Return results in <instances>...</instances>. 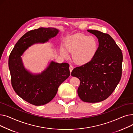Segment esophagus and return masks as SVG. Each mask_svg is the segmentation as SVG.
<instances>
[{"label":"esophagus","instance_id":"1","mask_svg":"<svg viewBox=\"0 0 133 133\" xmlns=\"http://www.w3.org/2000/svg\"><path fill=\"white\" fill-rule=\"evenodd\" d=\"M73 69V67L72 66L70 65V66H69V71H70L71 73L72 72V71Z\"/></svg>","mask_w":133,"mask_h":133}]
</instances>
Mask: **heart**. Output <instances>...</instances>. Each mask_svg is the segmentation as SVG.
<instances>
[{
    "instance_id": "obj_1",
    "label": "heart",
    "mask_w": 133,
    "mask_h": 133,
    "mask_svg": "<svg viewBox=\"0 0 133 133\" xmlns=\"http://www.w3.org/2000/svg\"><path fill=\"white\" fill-rule=\"evenodd\" d=\"M97 50L98 43L94 37L78 33L67 39L65 48L61 47L60 52L64 57H68V52L73 53L74 62L78 65H83L93 60Z\"/></svg>"
}]
</instances>
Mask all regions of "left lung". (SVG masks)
I'll use <instances>...</instances> for the list:
<instances>
[{"mask_svg": "<svg viewBox=\"0 0 133 133\" xmlns=\"http://www.w3.org/2000/svg\"><path fill=\"white\" fill-rule=\"evenodd\" d=\"M87 31L98 39V50L91 61L75 68L71 75L80 81L78 94L81 100L95 103L108 98L119 83L123 55L109 34L97 30Z\"/></svg>", "mask_w": 133, "mask_h": 133, "instance_id": "1", "label": "left lung"}]
</instances>
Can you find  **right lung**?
<instances>
[{
	"label": "right lung",
	"instance_id": "right-lung-1",
	"mask_svg": "<svg viewBox=\"0 0 133 133\" xmlns=\"http://www.w3.org/2000/svg\"><path fill=\"white\" fill-rule=\"evenodd\" d=\"M53 27H41L25 33L18 41L9 59V67L13 89L21 98L35 106L50 102L59 86L70 75L69 65L53 60L40 73H33L25 68L22 56L34 44H45L59 33Z\"/></svg>",
	"mask_w": 133,
	"mask_h": 133
}]
</instances>
